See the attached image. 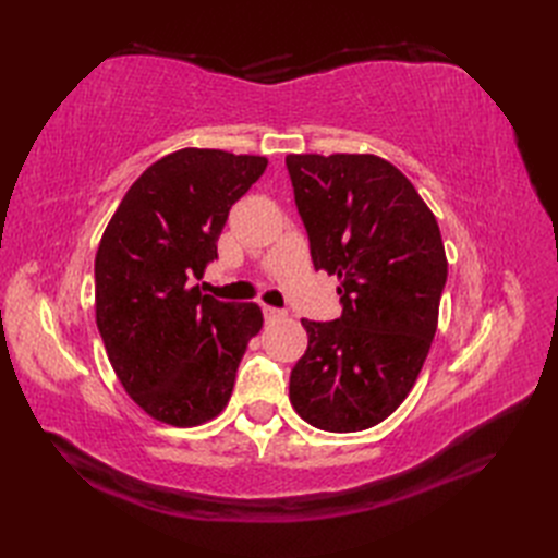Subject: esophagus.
Listing matches in <instances>:
<instances>
[{"mask_svg":"<svg viewBox=\"0 0 558 558\" xmlns=\"http://www.w3.org/2000/svg\"><path fill=\"white\" fill-rule=\"evenodd\" d=\"M263 314H265L267 320H277V318H286V316H289V312H286V310L269 307V305H263Z\"/></svg>","mask_w":558,"mask_h":558,"instance_id":"esophagus-1","label":"esophagus"}]
</instances>
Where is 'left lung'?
Returning <instances> with one entry per match:
<instances>
[{
	"label": "left lung",
	"instance_id": "1",
	"mask_svg": "<svg viewBox=\"0 0 558 558\" xmlns=\"http://www.w3.org/2000/svg\"><path fill=\"white\" fill-rule=\"evenodd\" d=\"M316 269L337 275L342 316L302 318L310 344L291 402L314 428L377 426L408 398L447 283L440 226L412 181L379 156H286Z\"/></svg>",
	"mask_w": 558,
	"mask_h": 558
}]
</instances>
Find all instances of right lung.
Wrapping results in <instances>:
<instances>
[{
    "instance_id": "right-lung-1",
    "label": "right lung",
    "mask_w": 558,
    "mask_h": 558,
    "mask_svg": "<svg viewBox=\"0 0 558 558\" xmlns=\"http://www.w3.org/2000/svg\"><path fill=\"white\" fill-rule=\"evenodd\" d=\"M267 167L263 156L181 148L130 185L95 256V316L128 396L162 424L221 414L253 335L256 302L202 293L230 207Z\"/></svg>"
}]
</instances>
